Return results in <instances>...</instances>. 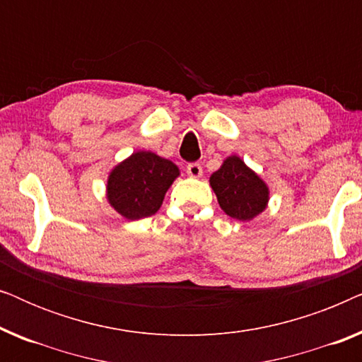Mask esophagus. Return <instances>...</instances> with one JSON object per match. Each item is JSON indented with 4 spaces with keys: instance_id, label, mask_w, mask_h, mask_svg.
Wrapping results in <instances>:
<instances>
[{
    "instance_id": "obj_1",
    "label": "esophagus",
    "mask_w": 362,
    "mask_h": 362,
    "mask_svg": "<svg viewBox=\"0 0 362 362\" xmlns=\"http://www.w3.org/2000/svg\"><path fill=\"white\" fill-rule=\"evenodd\" d=\"M186 170H187V175H189L191 177H201L202 176V166L199 165V163H189Z\"/></svg>"
}]
</instances>
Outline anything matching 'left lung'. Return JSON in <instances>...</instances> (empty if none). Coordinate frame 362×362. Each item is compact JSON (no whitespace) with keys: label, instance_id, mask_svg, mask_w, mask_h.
I'll use <instances>...</instances> for the list:
<instances>
[{"label":"left lung","instance_id":"left-lung-1","mask_svg":"<svg viewBox=\"0 0 362 362\" xmlns=\"http://www.w3.org/2000/svg\"><path fill=\"white\" fill-rule=\"evenodd\" d=\"M209 182L222 211L237 221H252L269 202V187L264 180L239 156L226 158Z\"/></svg>","mask_w":362,"mask_h":362}]
</instances>
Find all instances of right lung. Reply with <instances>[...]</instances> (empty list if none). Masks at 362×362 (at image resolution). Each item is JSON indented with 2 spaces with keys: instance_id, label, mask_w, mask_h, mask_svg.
<instances>
[{
  "instance_id": "add662e5",
  "label": "right lung",
  "mask_w": 362,
  "mask_h": 362,
  "mask_svg": "<svg viewBox=\"0 0 362 362\" xmlns=\"http://www.w3.org/2000/svg\"><path fill=\"white\" fill-rule=\"evenodd\" d=\"M180 176L175 163L151 151H136L113 168L107 199L125 219L138 221L160 209L166 191Z\"/></svg>"
}]
</instances>
